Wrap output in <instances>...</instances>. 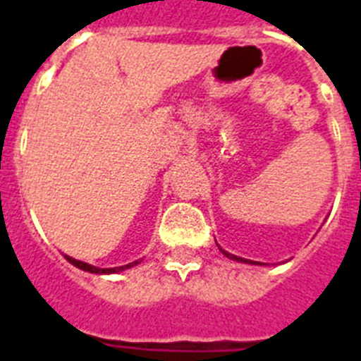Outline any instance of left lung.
<instances>
[{"label": "left lung", "mask_w": 361, "mask_h": 361, "mask_svg": "<svg viewBox=\"0 0 361 361\" xmlns=\"http://www.w3.org/2000/svg\"><path fill=\"white\" fill-rule=\"evenodd\" d=\"M216 245H219V244H216ZM219 250L222 251V255H224V257H228L229 260H237V262H242V264H253V266H267V264L253 262V260H247V258H242V257H237V255H231V253H228V251H224V250H222V247H220V245H219Z\"/></svg>", "instance_id": "obj_1"}]
</instances>
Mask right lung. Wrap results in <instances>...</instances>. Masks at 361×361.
Here are the masks:
<instances>
[{"label":"right lung","mask_w":361,"mask_h":361,"mask_svg":"<svg viewBox=\"0 0 361 361\" xmlns=\"http://www.w3.org/2000/svg\"><path fill=\"white\" fill-rule=\"evenodd\" d=\"M65 258L68 260L72 266L79 267V269L82 271H88V273H95V275H110V273H121V271L124 269H130V267L137 266V264H141L142 260H135V262L132 264H126V266H121V267H95L92 266V264H86V262H81V260H75V258L68 257V255H65Z\"/></svg>","instance_id":"1"}]
</instances>
